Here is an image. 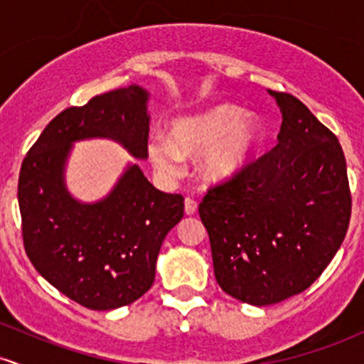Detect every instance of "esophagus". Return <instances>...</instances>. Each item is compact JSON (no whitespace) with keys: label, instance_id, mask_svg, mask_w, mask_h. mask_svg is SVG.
Returning a JSON list of instances; mask_svg holds the SVG:
<instances>
[{"label":"esophagus","instance_id":"esophagus-1","mask_svg":"<svg viewBox=\"0 0 364 364\" xmlns=\"http://www.w3.org/2000/svg\"><path fill=\"white\" fill-rule=\"evenodd\" d=\"M196 202L193 198H190V196H186L185 198V212H186V215H193L195 212H196Z\"/></svg>","mask_w":364,"mask_h":364}]
</instances>
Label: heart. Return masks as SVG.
<instances>
[{
	"label": "heart",
	"instance_id": "heart-1",
	"mask_svg": "<svg viewBox=\"0 0 364 364\" xmlns=\"http://www.w3.org/2000/svg\"><path fill=\"white\" fill-rule=\"evenodd\" d=\"M262 136L263 129L257 116H245V111L232 104H217L174 119L169 139L150 136L147 150L152 164L166 176L179 173L183 156L202 152L200 173L210 181H228L246 168Z\"/></svg>",
	"mask_w": 364,
	"mask_h": 364
}]
</instances>
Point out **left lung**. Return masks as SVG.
Masks as SVG:
<instances>
[{
	"instance_id": "left-lung-1",
	"label": "left lung",
	"mask_w": 364,
	"mask_h": 364,
	"mask_svg": "<svg viewBox=\"0 0 364 364\" xmlns=\"http://www.w3.org/2000/svg\"><path fill=\"white\" fill-rule=\"evenodd\" d=\"M269 94L282 112L277 145L210 188L198 207L217 284L253 306L308 289L336 257L350 219L337 136L294 95Z\"/></svg>"
}]
</instances>
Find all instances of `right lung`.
Returning a JSON list of instances; mask_svg holds the SVG:
<instances>
[{
  "label": "right lung",
  "mask_w": 364,
  "mask_h": 364,
  "mask_svg": "<svg viewBox=\"0 0 364 364\" xmlns=\"http://www.w3.org/2000/svg\"><path fill=\"white\" fill-rule=\"evenodd\" d=\"M149 92L140 85L95 95L54 118L23 159L18 207L23 246L49 284L90 310H114L152 287L162 241L183 217L181 195L154 188L128 164L104 198L70 193L65 169L75 141L109 139L149 157Z\"/></svg>",
  "instance_id": "obj_1"
}]
</instances>
